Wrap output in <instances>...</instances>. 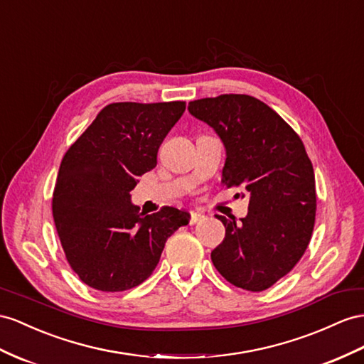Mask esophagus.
Instances as JSON below:
<instances>
[{"instance_id": "esophagus-1", "label": "esophagus", "mask_w": 364, "mask_h": 364, "mask_svg": "<svg viewBox=\"0 0 364 364\" xmlns=\"http://www.w3.org/2000/svg\"><path fill=\"white\" fill-rule=\"evenodd\" d=\"M203 218H204V215H201V213L191 212V220H189V223H191V225H197V223H200Z\"/></svg>"}]
</instances>
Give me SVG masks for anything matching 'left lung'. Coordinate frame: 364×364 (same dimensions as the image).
Returning <instances> with one entry per match:
<instances>
[{
  "mask_svg": "<svg viewBox=\"0 0 364 364\" xmlns=\"http://www.w3.org/2000/svg\"><path fill=\"white\" fill-rule=\"evenodd\" d=\"M189 112L225 143L226 188H241L250 197L240 223L217 215L226 235L212 250V263L230 284L266 291L292 271L312 237L315 175L304 144L275 110L250 95L195 100Z\"/></svg>",
  "mask_w": 364,
  "mask_h": 364,
  "instance_id": "8db88e82",
  "label": "left lung"
}]
</instances>
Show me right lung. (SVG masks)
Listing matches in <instances>:
<instances>
[{
	"instance_id": "add662e5",
	"label": "right lung",
	"mask_w": 364,
	"mask_h": 364,
	"mask_svg": "<svg viewBox=\"0 0 364 364\" xmlns=\"http://www.w3.org/2000/svg\"><path fill=\"white\" fill-rule=\"evenodd\" d=\"M186 109L184 101L112 102L64 154L52 213L68 263L85 284L121 292L141 284L166 240L189 225L171 206L146 215L130 203L136 178Z\"/></svg>"
}]
</instances>
